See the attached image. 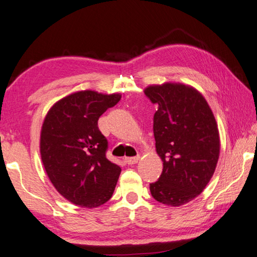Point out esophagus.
I'll list each match as a JSON object with an SVG mask.
<instances>
[{"mask_svg":"<svg viewBox=\"0 0 257 257\" xmlns=\"http://www.w3.org/2000/svg\"><path fill=\"white\" fill-rule=\"evenodd\" d=\"M140 159V156H135V157H125V163L128 165H134V164H137Z\"/></svg>","mask_w":257,"mask_h":257,"instance_id":"1","label":"esophagus"}]
</instances>
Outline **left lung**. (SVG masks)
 <instances>
[{"label":"left lung","mask_w":257,"mask_h":257,"mask_svg":"<svg viewBox=\"0 0 257 257\" xmlns=\"http://www.w3.org/2000/svg\"><path fill=\"white\" fill-rule=\"evenodd\" d=\"M145 94L158 104L154 136L164 166L150 193L159 203L182 206L202 194L213 177L220 150L217 122L203 94L190 85L154 84Z\"/></svg>","instance_id":"8db88e82"}]
</instances>
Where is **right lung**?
Segmentation results:
<instances>
[{"mask_svg":"<svg viewBox=\"0 0 257 257\" xmlns=\"http://www.w3.org/2000/svg\"><path fill=\"white\" fill-rule=\"evenodd\" d=\"M121 99L82 90L55 102L45 115L40 154L50 182L74 205L95 208L111 198L121 168L105 157L108 142L98 119Z\"/></svg>","mask_w":257,"mask_h":257,"instance_id":"1","label":"right lung"}]
</instances>
